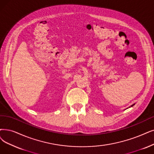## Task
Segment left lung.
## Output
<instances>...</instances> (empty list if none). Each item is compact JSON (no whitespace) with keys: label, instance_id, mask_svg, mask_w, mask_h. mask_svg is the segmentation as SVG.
<instances>
[{"label":"left lung","instance_id":"1","mask_svg":"<svg viewBox=\"0 0 154 154\" xmlns=\"http://www.w3.org/2000/svg\"><path fill=\"white\" fill-rule=\"evenodd\" d=\"M134 104H135V103H133V104H132V105H131V106L130 107H133V106L134 105ZM127 109H128V108H127Z\"/></svg>","mask_w":154,"mask_h":154}]
</instances>
